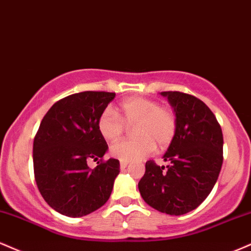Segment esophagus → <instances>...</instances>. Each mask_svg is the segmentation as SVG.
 Segmentation results:
<instances>
[{
  "label": "esophagus",
  "mask_w": 251,
  "mask_h": 251,
  "mask_svg": "<svg viewBox=\"0 0 251 251\" xmlns=\"http://www.w3.org/2000/svg\"><path fill=\"white\" fill-rule=\"evenodd\" d=\"M129 164V162H125V161H121L120 162V167L122 168V169H125V168H126V166Z\"/></svg>",
  "instance_id": "34e87169"
}]
</instances>
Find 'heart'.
I'll list each match as a JSON object with an SVG mask.
<instances>
[{
    "label": "heart",
    "mask_w": 251,
    "mask_h": 251,
    "mask_svg": "<svg viewBox=\"0 0 251 251\" xmlns=\"http://www.w3.org/2000/svg\"><path fill=\"white\" fill-rule=\"evenodd\" d=\"M119 113L107 108L97 120V128L105 140L116 141L126 125L134 126L136 137L122 140L110 147V154L120 161L131 162L147 157L155 151L156 144L164 149L173 142L177 121L172 109L144 97H131L120 103Z\"/></svg>",
    "instance_id": "b5f03b06"
}]
</instances>
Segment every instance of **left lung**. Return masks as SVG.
Instances as JSON below:
<instances>
[{"mask_svg": "<svg viewBox=\"0 0 251 251\" xmlns=\"http://www.w3.org/2000/svg\"><path fill=\"white\" fill-rule=\"evenodd\" d=\"M174 109L177 128L163 160L146 163L138 190L147 204L168 215H184L207 199L223 162V135L213 111L193 95L162 91Z\"/></svg>", "mask_w": 251, "mask_h": 251, "instance_id": "1", "label": "left lung"}]
</instances>
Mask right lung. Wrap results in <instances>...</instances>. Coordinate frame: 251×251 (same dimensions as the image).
<instances>
[{
  "mask_svg": "<svg viewBox=\"0 0 251 251\" xmlns=\"http://www.w3.org/2000/svg\"><path fill=\"white\" fill-rule=\"evenodd\" d=\"M115 93L83 91L56 102L43 117L32 147L35 181L41 195L54 210L82 217L101 208L110 197L120 162H97L108 151L97 128L101 113Z\"/></svg>",
  "mask_w": 251,
  "mask_h": 251,
  "instance_id": "right-lung-1",
  "label": "right lung"
}]
</instances>
